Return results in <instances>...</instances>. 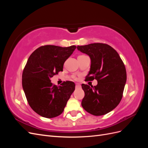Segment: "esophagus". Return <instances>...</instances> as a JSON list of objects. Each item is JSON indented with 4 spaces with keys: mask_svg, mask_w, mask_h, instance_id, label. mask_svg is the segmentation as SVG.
I'll return each mask as SVG.
<instances>
[{
    "mask_svg": "<svg viewBox=\"0 0 148 148\" xmlns=\"http://www.w3.org/2000/svg\"><path fill=\"white\" fill-rule=\"evenodd\" d=\"M80 87H81V85L79 84H78V83L76 84V88H80Z\"/></svg>",
    "mask_w": 148,
    "mask_h": 148,
    "instance_id": "1",
    "label": "esophagus"
}]
</instances>
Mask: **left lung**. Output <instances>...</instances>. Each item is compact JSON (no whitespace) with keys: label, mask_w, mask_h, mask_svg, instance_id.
I'll list each match as a JSON object with an SVG mask.
<instances>
[{"label":"left lung","mask_w":148,"mask_h":148,"mask_svg":"<svg viewBox=\"0 0 148 148\" xmlns=\"http://www.w3.org/2000/svg\"><path fill=\"white\" fill-rule=\"evenodd\" d=\"M78 50L88 55L91 68L86 81L96 79V86L82 84L83 109L93 115H105L115 109L123 96L127 71L117 52L108 44L93 43L78 46Z\"/></svg>","instance_id":"1"}]
</instances>
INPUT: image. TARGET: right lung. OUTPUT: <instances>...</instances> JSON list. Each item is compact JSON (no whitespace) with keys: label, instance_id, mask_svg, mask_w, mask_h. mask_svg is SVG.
<instances>
[{"label":"right lung","instance_id":"1","mask_svg":"<svg viewBox=\"0 0 148 148\" xmlns=\"http://www.w3.org/2000/svg\"><path fill=\"white\" fill-rule=\"evenodd\" d=\"M76 47L42 46L31 53L26 62L22 74L23 89L31 109L43 117L60 115L75 90L72 82L66 81L57 86L51 78L63 71L64 62Z\"/></svg>","mask_w":148,"mask_h":148}]
</instances>
